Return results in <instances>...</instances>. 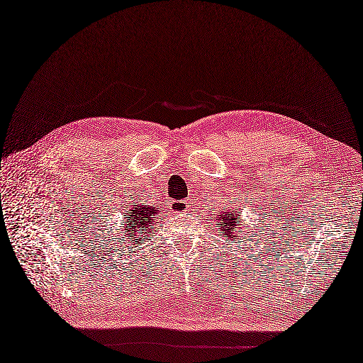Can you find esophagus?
Returning <instances> with one entry per match:
<instances>
[{
    "instance_id": "34e87169",
    "label": "esophagus",
    "mask_w": 363,
    "mask_h": 363,
    "mask_svg": "<svg viewBox=\"0 0 363 363\" xmlns=\"http://www.w3.org/2000/svg\"><path fill=\"white\" fill-rule=\"evenodd\" d=\"M191 207V201L190 199H181V201H173L170 203V208L174 213H184L187 211Z\"/></svg>"
}]
</instances>
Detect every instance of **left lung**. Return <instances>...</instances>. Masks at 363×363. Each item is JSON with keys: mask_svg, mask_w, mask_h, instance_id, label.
<instances>
[{"mask_svg": "<svg viewBox=\"0 0 363 363\" xmlns=\"http://www.w3.org/2000/svg\"><path fill=\"white\" fill-rule=\"evenodd\" d=\"M240 210L233 211V208L220 211L216 218V225L219 227V233L224 235V238H228V240L236 239V242L240 244V239L236 235V228L239 225Z\"/></svg>", "mask_w": 363, "mask_h": 363, "instance_id": "1", "label": "left lung"}]
</instances>
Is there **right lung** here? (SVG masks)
I'll use <instances>...</instances> for the list:
<instances>
[{
	"mask_svg": "<svg viewBox=\"0 0 363 363\" xmlns=\"http://www.w3.org/2000/svg\"><path fill=\"white\" fill-rule=\"evenodd\" d=\"M157 213H160V210L155 206H141V203H136L135 207L128 208L127 222L124 225L127 244L133 242L132 245H139L143 239H147L148 235L153 233L155 227L157 225Z\"/></svg>",
	"mask_w": 363,
	"mask_h": 363,
	"instance_id": "right-lung-1",
	"label": "right lung"
}]
</instances>
